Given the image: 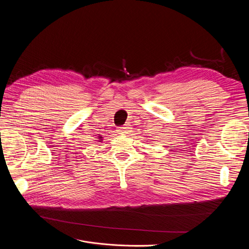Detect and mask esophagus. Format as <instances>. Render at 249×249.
I'll use <instances>...</instances> for the list:
<instances>
[{"instance_id": "esophagus-1", "label": "esophagus", "mask_w": 249, "mask_h": 249, "mask_svg": "<svg viewBox=\"0 0 249 249\" xmlns=\"http://www.w3.org/2000/svg\"><path fill=\"white\" fill-rule=\"evenodd\" d=\"M129 129H130L129 125H124V126H122V127H120V128L118 129V132H119L120 134H123V133H128Z\"/></svg>"}]
</instances>
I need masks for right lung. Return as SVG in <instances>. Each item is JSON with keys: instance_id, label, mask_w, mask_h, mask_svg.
<instances>
[{"instance_id": "1", "label": "right lung", "mask_w": 249, "mask_h": 249, "mask_svg": "<svg viewBox=\"0 0 249 249\" xmlns=\"http://www.w3.org/2000/svg\"><path fill=\"white\" fill-rule=\"evenodd\" d=\"M98 139H99V142H102L103 137H102V136H99V137H98Z\"/></svg>"}]
</instances>
